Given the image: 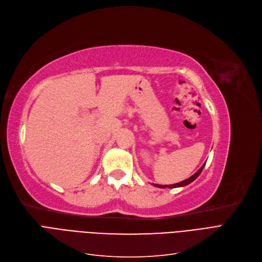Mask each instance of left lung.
<instances>
[{"instance_id": "left-lung-1", "label": "left lung", "mask_w": 262, "mask_h": 262, "mask_svg": "<svg viewBox=\"0 0 262 262\" xmlns=\"http://www.w3.org/2000/svg\"><path fill=\"white\" fill-rule=\"evenodd\" d=\"M206 164V163H205ZM205 164L199 168L193 176H191L190 178H188V179H185L184 181H181V182H179V183H175V184H169V185H160V184H155V186H158V188H179V186H184V185H186V184H189V183H191L192 181H194L199 175H201V172L203 171V169H204V167H205Z\"/></svg>"}]
</instances>
